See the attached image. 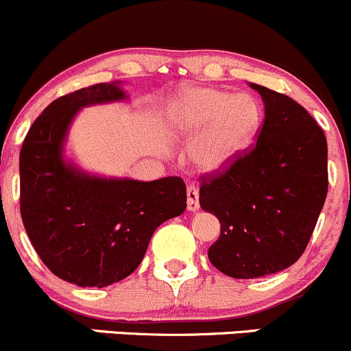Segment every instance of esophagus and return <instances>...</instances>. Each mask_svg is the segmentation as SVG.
Instances as JSON below:
<instances>
[{
  "mask_svg": "<svg viewBox=\"0 0 351 351\" xmlns=\"http://www.w3.org/2000/svg\"><path fill=\"white\" fill-rule=\"evenodd\" d=\"M187 209L189 211H197L199 209V193L194 186L187 187Z\"/></svg>",
  "mask_w": 351,
  "mask_h": 351,
  "instance_id": "obj_1",
  "label": "esophagus"
}]
</instances>
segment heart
<instances>
[{"label":"heart","instance_id":"obj_1","mask_svg":"<svg viewBox=\"0 0 351 351\" xmlns=\"http://www.w3.org/2000/svg\"><path fill=\"white\" fill-rule=\"evenodd\" d=\"M171 132L194 138L193 160L201 171L231 167L254 142L260 126V108L252 96L196 86L177 96L169 114Z\"/></svg>","mask_w":351,"mask_h":351}]
</instances>
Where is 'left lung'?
Listing matches in <instances>:
<instances>
[{"label": "left lung", "mask_w": 351, "mask_h": 351, "mask_svg": "<svg viewBox=\"0 0 351 351\" xmlns=\"http://www.w3.org/2000/svg\"><path fill=\"white\" fill-rule=\"evenodd\" d=\"M248 86L265 111L256 145L199 189L201 208L221 223L208 256L233 279L270 276L298 262L328 193L321 126L289 96Z\"/></svg>", "instance_id": "obj_1"}]
</instances>
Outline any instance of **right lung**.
<instances>
[{
	"instance_id": "obj_1",
	"label": "right lung",
	"mask_w": 351,
	"mask_h": 351,
	"mask_svg": "<svg viewBox=\"0 0 351 351\" xmlns=\"http://www.w3.org/2000/svg\"><path fill=\"white\" fill-rule=\"evenodd\" d=\"M121 81L71 93L42 111L20 152L21 219L42 262L79 287H106L135 272L154 231L186 209L180 177H106L67 155L72 121L84 108L126 103Z\"/></svg>"
}]
</instances>
